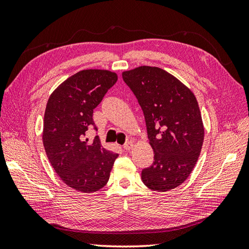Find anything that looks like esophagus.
<instances>
[{"mask_svg":"<svg viewBox=\"0 0 249 249\" xmlns=\"http://www.w3.org/2000/svg\"><path fill=\"white\" fill-rule=\"evenodd\" d=\"M133 146H134V142H131V141H127V142H126V143L123 145L124 150H126V151L131 150V149H133Z\"/></svg>","mask_w":249,"mask_h":249,"instance_id":"34e87169","label":"esophagus"}]
</instances>
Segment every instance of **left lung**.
<instances>
[{"label": "left lung", "mask_w": 249, "mask_h": 249, "mask_svg": "<svg viewBox=\"0 0 249 249\" xmlns=\"http://www.w3.org/2000/svg\"><path fill=\"white\" fill-rule=\"evenodd\" d=\"M143 111L154 161L141 172L142 182L155 192L184 183L195 168L204 128L194 93L166 71L140 66L122 73Z\"/></svg>", "instance_id": "1"}]
</instances>
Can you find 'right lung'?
<instances>
[{
  "label": "right lung",
  "instance_id": "add662e5",
  "mask_svg": "<svg viewBox=\"0 0 249 249\" xmlns=\"http://www.w3.org/2000/svg\"><path fill=\"white\" fill-rule=\"evenodd\" d=\"M118 81L115 72L81 71L50 95L44 118L43 142L54 171L78 192H97L107 184L119 154L104 149L98 136L91 142L87 131L97 130L93 110Z\"/></svg>",
  "mask_w": 249,
  "mask_h": 249
}]
</instances>
